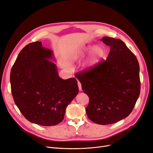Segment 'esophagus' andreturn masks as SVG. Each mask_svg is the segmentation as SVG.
<instances>
[{
	"instance_id": "esophagus-1",
	"label": "esophagus",
	"mask_w": 153,
	"mask_h": 153,
	"mask_svg": "<svg viewBox=\"0 0 153 153\" xmlns=\"http://www.w3.org/2000/svg\"><path fill=\"white\" fill-rule=\"evenodd\" d=\"M77 85H78V87H79V91H81V90H82V85H81V84L79 82H77Z\"/></svg>"
}]
</instances>
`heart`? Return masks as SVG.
Masks as SVG:
<instances>
[{"label": "heart", "instance_id": "obj_1", "mask_svg": "<svg viewBox=\"0 0 153 153\" xmlns=\"http://www.w3.org/2000/svg\"><path fill=\"white\" fill-rule=\"evenodd\" d=\"M89 53L91 54L84 64L85 69L92 68L96 64H97L102 59L105 58L106 56V50L105 48L102 46H95V45H88L84 47L81 51L72 55V59L76 61L79 58Z\"/></svg>", "mask_w": 153, "mask_h": 153}]
</instances>
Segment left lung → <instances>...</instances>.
Wrapping results in <instances>:
<instances>
[{"label":"left lung","instance_id":"8db88e82","mask_svg":"<svg viewBox=\"0 0 153 153\" xmlns=\"http://www.w3.org/2000/svg\"><path fill=\"white\" fill-rule=\"evenodd\" d=\"M110 47L105 61L76 74L89 97L88 118L99 125H110L129 115L140 94V66L135 55L119 39H101Z\"/></svg>","mask_w":153,"mask_h":153}]
</instances>
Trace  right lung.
<instances>
[{
	"label": "right lung",
	"instance_id": "1",
	"mask_svg": "<svg viewBox=\"0 0 153 153\" xmlns=\"http://www.w3.org/2000/svg\"><path fill=\"white\" fill-rule=\"evenodd\" d=\"M53 51L40 42L31 43L19 54L10 72L14 102L29 122L42 126L61 123L66 108L79 92L75 78L59 77Z\"/></svg>",
	"mask_w": 153,
	"mask_h": 153
}]
</instances>
